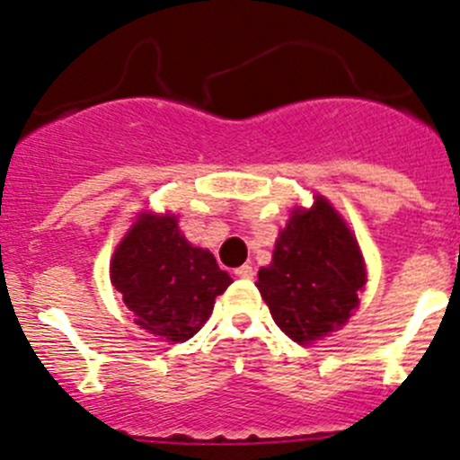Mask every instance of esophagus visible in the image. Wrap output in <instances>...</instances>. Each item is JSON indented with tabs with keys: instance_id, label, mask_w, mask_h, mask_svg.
<instances>
[{
	"instance_id": "1",
	"label": "esophagus",
	"mask_w": 460,
	"mask_h": 460,
	"mask_svg": "<svg viewBox=\"0 0 460 460\" xmlns=\"http://www.w3.org/2000/svg\"><path fill=\"white\" fill-rule=\"evenodd\" d=\"M234 273H235V276H238V278H243V280H252L253 273H256V271H253L252 264H243V267L235 269Z\"/></svg>"
}]
</instances>
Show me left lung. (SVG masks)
<instances>
[{
  "label": "left lung",
  "mask_w": 460,
  "mask_h": 460,
  "mask_svg": "<svg viewBox=\"0 0 460 460\" xmlns=\"http://www.w3.org/2000/svg\"><path fill=\"white\" fill-rule=\"evenodd\" d=\"M256 287L278 327L296 342L318 341L349 320L365 287V262L324 198H316L312 211H294Z\"/></svg>",
  "instance_id": "left-lung-1"
}]
</instances>
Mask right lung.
<instances>
[{"label":"right lung","mask_w":460,"mask_h":460,"mask_svg":"<svg viewBox=\"0 0 460 460\" xmlns=\"http://www.w3.org/2000/svg\"><path fill=\"white\" fill-rule=\"evenodd\" d=\"M111 282L136 324L180 342L200 332L231 278L213 253L180 235L173 216H144L115 252Z\"/></svg>","instance_id":"add662e5"}]
</instances>
